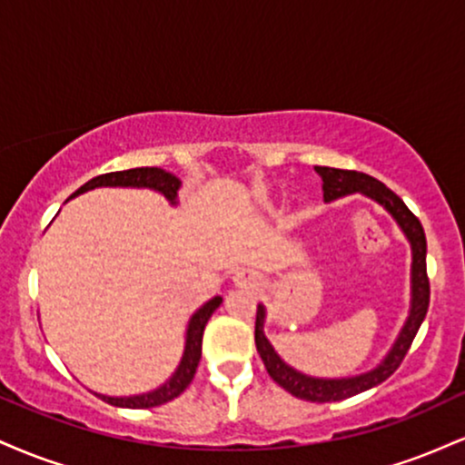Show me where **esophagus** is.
<instances>
[{
    "label": "esophagus",
    "mask_w": 465,
    "mask_h": 465,
    "mask_svg": "<svg viewBox=\"0 0 465 465\" xmlns=\"http://www.w3.org/2000/svg\"><path fill=\"white\" fill-rule=\"evenodd\" d=\"M240 284H249V286H255V277H240Z\"/></svg>",
    "instance_id": "1"
}]
</instances>
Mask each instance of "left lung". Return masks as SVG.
<instances>
[{"mask_svg":"<svg viewBox=\"0 0 465 465\" xmlns=\"http://www.w3.org/2000/svg\"><path fill=\"white\" fill-rule=\"evenodd\" d=\"M319 174L323 179V199L334 201L341 196L351 194V192H361V194L371 196L373 201L381 203L382 207L398 221L402 232L411 240V249H413V266H411V282H413V302H411V314L404 323L402 332H400L396 345L387 354V359L376 367V370L361 373L354 378H339V381H323V378H311L303 373L295 371L288 367L271 343L266 341L262 332L264 325V308L258 306L255 312V348L262 356L266 371L282 389L292 393L295 398L308 400V402H336V400H345L356 396V393L367 391V389L385 382L393 371L398 370L400 362L404 361L407 351L413 343L415 334H418L421 322H424L426 311H429L430 302V284L429 275H426V236L424 227H421L420 218L404 205L396 192H391L385 183L370 174L359 173V170H341L328 168V165H317Z\"/></svg>","mask_w":465,"mask_h":465,"instance_id":"left-lung-1","label":"left lung"}]
</instances>
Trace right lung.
Segmentation results:
<instances>
[{
    "label": "right lung",
    "mask_w": 465,
    "mask_h": 465,
    "mask_svg": "<svg viewBox=\"0 0 465 465\" xmlns=\"http://www.w3.org/2000/svg\"><path fill=\"white\" fill-rule=\"evenodd\" d=\"M103 185H109V188H115V185H122V188H153L157 192H162L168 201H177V190L181 185V181L174 177V174L165 173L162 168H131V170H120V173H106L100 174V177H94L92 181H87L84 185L74 192L72 196L83 194V192L94 190V188H103ZM223 297H214L196 311L194 317L190 319L188 325V334H185V351L183 359H181L179 370L174 371V376L170 378L165 385L159 389H154L151 393H142V396H131V398H109V396H100L104 402L114 404V407H124V409H151V407H159V404L170 402L181 393L185 391V387L190 385L192 378H194L196 367H199L201 361V343H203V330H205V323L210 322L212 312L221 306Z\"/></svg>",
    "instance_id": "1"
}]
</instances>
